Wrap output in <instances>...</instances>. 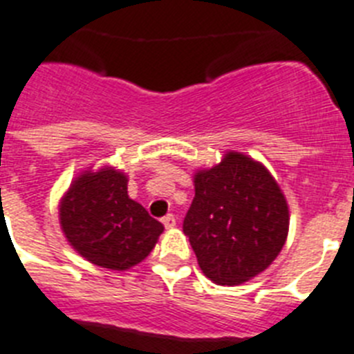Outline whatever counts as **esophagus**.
<instances>
[{"instance_id":"34e87169","label":"esophagus","mask_w":354,"mask_h":354,"mask_svg":"<svg viewBox=\"0 0 354 354\" xmlns=\"http://www.w3.org/2000/svg\"><path fill=\"white\" fill-rule=\"evenodd\" d=\"M161 222L166 229H174L175 225H177V220H175L174 214H166V216H162Z\"/></svg>"}]
</instances>
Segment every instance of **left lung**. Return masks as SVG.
Segmentation results:
<instances>
[{
    "mask_svg": "<svg viewBox=\"0 0 354 354\" xmlns=\"http://www.w3.org/2000/svg\"><path fill=\"white\" fill-rule=\"evenodd\" d=\"M195 198L183 229L204 276L241 285L277 258L288 234V204L261 162L227 152L195 174Z\"/></svg>",
    "mask_w": 354,
    "mask_h": 354,
    "instance_id": "obj_1",
    "label": "left lung"
}]
</instances>
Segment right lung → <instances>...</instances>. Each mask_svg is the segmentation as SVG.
I'll use <instances>...</instances> for the list:
<instances>
[{
  "instance_id": "1",
  "label": "right lung",
  "mask_w": 354,
  "mask_h": 354,
  "mask_svg": "<svg viewBox=\"0 0 354 354\" xmlns=\"http://www.w3.org/2000/svg\"><path fill=\"white\" fill-rule=\"evenodd\" d=\"M59 218L69 245L111 270L143 261L165 229L127 195V175L111 166L78 175L60 201Z\"/></svg>"
}]
</instances>
